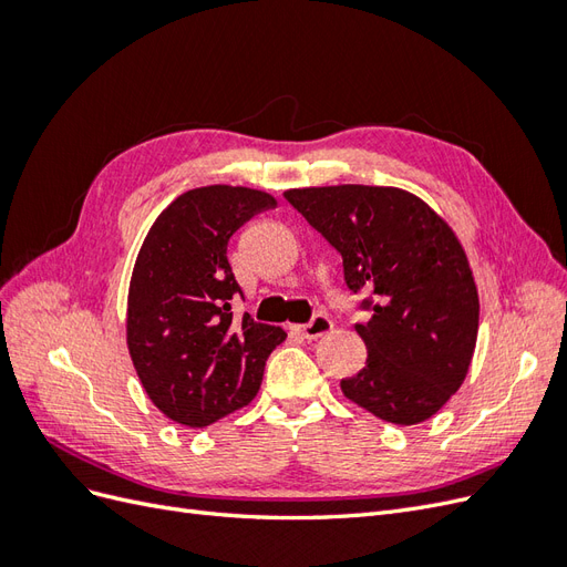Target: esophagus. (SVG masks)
<instances>
[{
    "instance_id": "obj_1",
    "label": "esophagus",
    "mask_w": 567,
    "mask_h": 567,
    "mask_svg": "<svg viewBox=\"0 0 567 567\" xmlns=\"http://www.w3.org/2000/svg\"><path fill=\"white\" fill-rule=\"evenodd\" d=\"M333 329V321L326 317V315H315L312 317V321L310 323H302V326H298V336L300 338H305V340H317V338H321V336H326Z\"/></svg>"
}]
</instances>
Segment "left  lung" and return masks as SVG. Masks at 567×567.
<instances>
[{
  "instance_id": "8db88e82",
  "label": "left lung",
  "mask_w": 567,
  "mask_h": 567,
  "mask_svg": "<svg viewBox=\"0 0 567 567\" xmlns=\"http://www.w3.org/2000/svg\"><path fill=\"white\" fill-rule=\"evenodd\" d=\"M286 200L342 257L367 323L354 329L367 367L340 381L373 416L414 425L444 406L466 379L480 302L458 238L435 210L394 186L290 188Z\"/></svg>"
}]
</instances>
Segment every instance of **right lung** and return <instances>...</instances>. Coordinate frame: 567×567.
<instances>
[{"label":"right lung","mask_w":567,"mask_h":567,"mask_svg":"<svg viewBox=\"0 0 567 567\" xmlns=\"http://www.w3.org/2000/svg\"><path fill=\"white\" fill-rule=\"evenodd\" d=\"M277 205L246 186L213 184L175 198L136 255L127 296V348L140 381L167 419L205 427L246 406L262 383L284 329L234 319L241 293L227 244Z\"/></svg>","instance_id":"right-lung-1"}]
</instances>
